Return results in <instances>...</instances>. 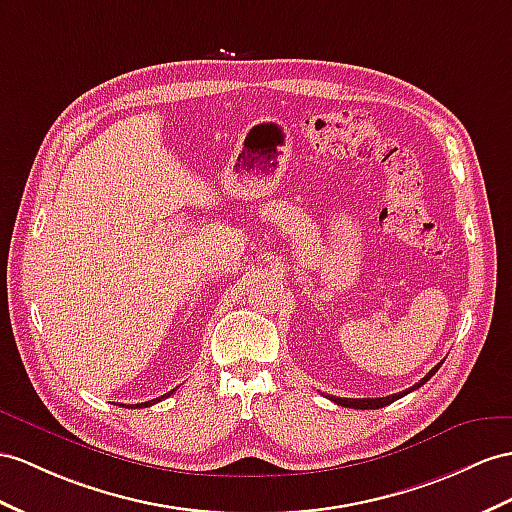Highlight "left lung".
<instances>
[{
  "mask_svg": "<svg viewBox=\"0 0 512 512\" xmlns=\"http://www.w3.org/2000/svg\"><path fill=\"white\" fill-rule=\"evenodd\" d=\"M441 368V363L439 365H435V368H432L422 381L419 383H415L411 389H406V391H400V393H391V396H387V398H335V396H329L335 404H339V406H348V409H383V406H387V404H391V402H396L398 398H402V396H406V393H411V391H415L417 387H422L430 376H435V372Z\"/></svg>",
  "mask_w": 512,
  "mask_h": 512,
  "instance_id": "obj_1",
  "label": "left lung"
}]
</instances>
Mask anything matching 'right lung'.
<instances>
[{"label":"right lung","instance_id":"1","mask_svg":"<svg viewBox=\"0 0 512 512\" xmlns=\"http://www.w3.org/2000/svg\"><path fill=\"white\" fill-rule=\"evenodd\" d=\"M173 391H177V389H170L168 393H164L162 398H155V400H149V402H140V404H127V406H131V409H144V406H151V404L160 402V400H164V398H168V396H173ZM119 406H123V404H119Z\"/></svg>","mask_w":512,"mask_h":512}]
</instances>
